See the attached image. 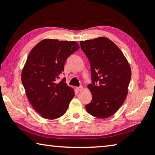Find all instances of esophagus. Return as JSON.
I'll use <instances>...</instances> for the list:
<instances>
[{
  "instance_id": "1",
  "label": "esophagus",
  "mask_w": 155,
  "mask_h": 155,
  "mask_svg": "<svg viewBox=\"0 0 155 155\" xmlns=\"http://www.w3.org/2000/svg\"><path fill=\"white\" fill-rule=\"evenodd\" d=\"M76 90H77V91H81V90H83V87H82V86H80V87H76Z\"/></svg>"
}]
</instances>
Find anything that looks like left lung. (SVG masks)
I'll return each instance as SVG.
<instances>
[{
	"instance_id": "obj_1",
	"label": "left lung",
	"mask_w": 155,
	"mask_h": 155,
	"mask_svg": "<svg viewBox=\"0 0 155 155\" xmlns=\"http://www.w3.org/2000/svg\"><path fill=\"white\" fill-rule=\"evenodd\" d=\"M80 44L91 67V83L87 87L92 99L85 109L99 118L111 116L127 98L131 78L130 65L120 49L108 38L81 41Z\"/></svg>"
}]
</instances>
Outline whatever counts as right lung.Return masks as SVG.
<instances>
[{
	"label": "right lung",
	"instance_id": "right-lung-1",
	"mask_svg": "<svg viewBox=\"0 0 155 155\" xmlns=\"http://www.w3.org/2000/svg\"><path fill=\"white\" fill-rule=\"evenodd\" d=\"M79 48L76 41L46 39L31 50L22 70V83L28 101L41 116L53 120L62 116L74 91L58 81L67 59ZM64 74V73H63Z\"/></svg>",
	"mask_w": 155,
	"mask_h": 155
}]
</instances>
